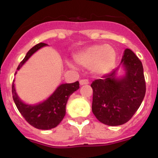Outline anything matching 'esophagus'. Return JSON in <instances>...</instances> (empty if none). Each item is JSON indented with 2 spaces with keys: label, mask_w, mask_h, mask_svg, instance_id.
I'll use <instances>...</instances> for the list:
<instances>
[{
  "label": "esophagus",
  "mask_w": 158,
  "mask_h": 158,
  "mask_svg": "<svg viewBox=\"0 0 158 158\" xmlns=\"http://www.w3.org/2000/svg\"><path fill=\"white\" fill-rule=\"evenodd\" d=\"M89 82L88 80H85V79H83V80L80 81V85H88Z\"/></svg>",
  "instance_id": "1"
}]
</instances>
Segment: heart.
Wrapping results in <instances>:
<instances>
[{"mask_svg": "<svg viewBox=\"0 0 158 158\" xmlns=\"http://www.w3.org/2000/svg\"><path fill=\"white\" fill-rule=\"evenodd\" d=\"M77 64L89 68L96 75L107 74L115 67L116 53L110 45L95 44L89 46L73 55ZM69 66L72 65L69 64Z\"/></svg>", "mask_w": 158, "mask_h": 158, "instance_id": "obj_1", "label": "heart"}]
</instances>
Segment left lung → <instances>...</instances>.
<instances>
[{"mask_svg": "<svg viewBox=\"0 0 158 158\" xmlns=\"http://www.w3.org/2000/svg\"><path fill=\"white\" fill-rule=\"evenodd\" d=\"M121 68L124 74L119 76ZM92 111L96 118L108 126L128 122L139 109L146 94L142 62L130 49H126L116 69L93 81Z\"/></svg>", "mask_w": 158, "mask_h": 158, "instance_id": "obj_1", "label": "left lung"}]
</instances>
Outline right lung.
Returning <instances> with one entry per match:
<instances>
[{
    "label": "right lung",
    "instance_id": "add662e5",
    "mask_svg": "<svg viewBox=\"0 0 158 158\" xmlns=\"http://www.w3.org/2000/svg\"><path fill=\"white\" fill-rule=\"evenodd\" d=\"M47 44L40 43L34 46L25 55L17 71L27 62V60L42 47ZM17 72H16V74ZM12 84V97L17 109L29 124L37 129L50 130L56 127L65 115V106L70 95L79 89V82L71 84H61L54 93L45 100L35 104H27L19 98L16 93L15 84Z\"/></svg>",
    "mask_w": 158,
    "mask_h": 158
}]
</instances>
